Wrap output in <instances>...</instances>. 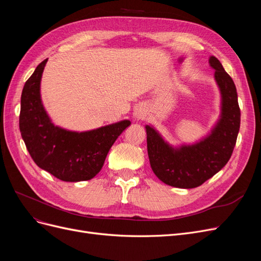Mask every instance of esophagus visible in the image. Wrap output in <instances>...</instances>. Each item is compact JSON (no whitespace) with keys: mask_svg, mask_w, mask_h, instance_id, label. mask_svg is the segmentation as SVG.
<instances>
[{"mask_svg":"<svg viewBox=\"0 0 261 261\" xmlns=\"http://www.w3.org/2000/svg\"><path fill=\"white\" fill-rule=\"evenodd\" d=\"M134 115H135L136 120H141V118H145L146 112H145V110L143 108H139V109L136 110L135 113H134Z\"/></svg>","mask_w":261,"mask_h":261,"instance_id":"esophagus-1","label":"esophagus"}]
</instances>
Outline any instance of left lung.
Instances as JSON below:
<instances>
[{
	"label": "left lung",
	"mask_w": 261,
	"mask_h": 261,
	"mask_svg": "<svg viewBox=\"0 0 261 261\" xmlns=\"http://www.w3.org/2000/svg\"><path fill=\"white\" fill-rule=\"evenodd\" d=\"M221 94L219 120L206 136L194 144L173 146L153 126L146 125L150 165L164 184L195 188L212 177L230 160L241 125L238 92L232 78L216 57L209 58Z\"/></svg>",
	"instance_id": "obj_1"
}]
</instances>
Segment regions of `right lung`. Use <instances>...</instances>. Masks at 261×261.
Masks as SVG:
<instances>
[{
    "instance_id": "1",
    "label": "right lung",
    "mask_w": 261,
    "mask_h": 261,
    "mask_svg": "<svg viewBox=\"0 0 261 261\" xmlns=\"http://www.w3.org/2000/svg\"><path fill=\"white\" fill-rule=\"evenodd\" d=\"M48 59L37 66L22 88L19 129L39 168L64 181L88 180L103 167L109 150L130 125L124 120L102 127L73 132L54 125L43 107L40 85Z\"/></svg>"
}]
</instances>
